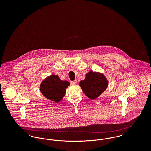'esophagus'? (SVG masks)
<instances>
[{"mask_svg": "<svg viewBox=\"0 0 151 151\" xmlns=\"http://www.w3.org/2000/svg\"><path fill=\"white\" fill-rule=\"evenodd\" d=\"M71 85H76V84H77V80H74V81H71Z\"/></svg>", "mask_w": 151, "mask_h": 151, "instance_id": "1", "label": "esophagus"}]
</instances>
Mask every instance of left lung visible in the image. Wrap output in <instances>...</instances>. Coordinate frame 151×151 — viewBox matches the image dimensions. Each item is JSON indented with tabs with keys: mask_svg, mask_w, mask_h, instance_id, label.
I'll list each match as a JSON object with an SVG mask.
<instances>
[{
	"mask_svg": "<svg viewBox=\"0 0 151 151\" xmlns=\"http://www.w3.org/2000/svg\"><path fill=\"white\" fill-rule=\"evenodd\" d=\"M83 92L91 100H96L105 91L108 80L102 73L91 71L86 75L85 79L79 83Z\"/></svg>",
	"mask_w": 151,
	"mask_h": 151,
	"instance_id": "obj_1",
	"label": "left lung"
}]
</instances>
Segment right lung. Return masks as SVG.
<instances>
[{
	"label": "right lung",
	"mask_w": 151,
	"mask_h": 151,
	"mask_svg": "<svg viewBox=\"0 0 151 151\" xmlns=\"http://www.w3.org/2000/svg\"><path fill=\"white\" fill-rule=\"evenodd\" d=\"M69 86L68 81L60 80L57 75H51L43 79L40 89L46 99L58 103L65 96L66 89Z\"/></svg>",
	"instance_id": "1"
}]
</instances>
